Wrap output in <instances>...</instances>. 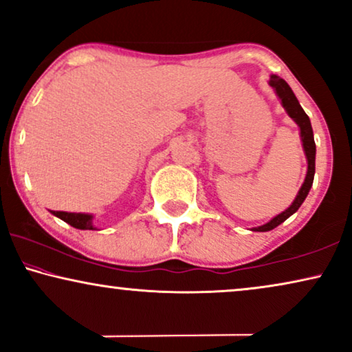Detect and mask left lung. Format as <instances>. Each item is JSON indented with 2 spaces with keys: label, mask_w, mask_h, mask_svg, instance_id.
I'll return each instance as SVG.
<instances>
[{
  "label": "left lung",
  "mask_w": 352,
  "mask_h": 352,
  "mask_svg": "<svg viewBox=\"0 0 352 352\" xmlns=\"http://www.w3.org/2000/svg\"><path fill=\"white\" fill-rule=\"evenodd\" d=\"M269 86L274 89V93L277 94V98L280 99L282 107L285 109V112L288 113L293 122L298 124L300 128V136H301V142H302V151H305L306 160H307V171H306V177L302 186L298 190V194L293 200V204L288 206L285 211L278 213L277 216H274L271 221H267L266 224L258 226V228H253L252 230L254 232H267V230H272L274 228H277L278 224H282L283 221L290 218L293 213H296L298 208L302 205V201L306 200L307 194H309L311 187H312V181H314V173H316V142H314V133H312V126H311V120L307 117L305 110L298 102L295 93H293L290 86L283 78L277 75H271V80H269Z\"/></svg>",
  "instance_id": "8db88e82"
}]
</instances>
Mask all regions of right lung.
Masks as SVG:
<instances>
[{"instance_id": "add662e5", "label": "right lung", "mask_w": 352, "mask_h": 352, "mask_svg": "<svg viewBox=\"0 0 352 352\" xmlns=\"http://www.w3.org/2000/svg\"><path fill=\"white\" fill-rule=\"evenodd\" d=\"M52 214L65 221L67 224H70L72 228L81 229V230H96L93 219L94 216L89 213H69V211H52Z\"/></svg>"}]
</instances>
